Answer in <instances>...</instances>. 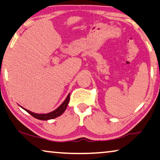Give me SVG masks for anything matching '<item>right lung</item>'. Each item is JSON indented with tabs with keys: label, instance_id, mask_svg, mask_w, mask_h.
<instances>
[{
	"label": "right lung",
	"instance_id": "obj_1",
	"mask_svg": "<svg viewBox=\"0 0 160 160\" xmlns=\"http://www.w3.org/2000/svg\"><path fill=\"white\" fill-rule=\"evenodd\" d=\"M70 95L69 94L68 95V97L66 98V99L65 100V101H64L63 103L61 104V106H59V108H57L56 110H54L52 112H50V113H49L37 114V113H33V112L28 111V110H27V109H25L23 108L26 111L28 112L30 115H32L33 117H34L35 118L39 119V120H44V121L49 120V119H52V118H54L56 117H58V116L62 115V114L64 113V111L66 110L67 106H68L69 101H70Z\"/></svg>",
	"mask_w": 160,
	"mask_h": 160
}]
</instances>
